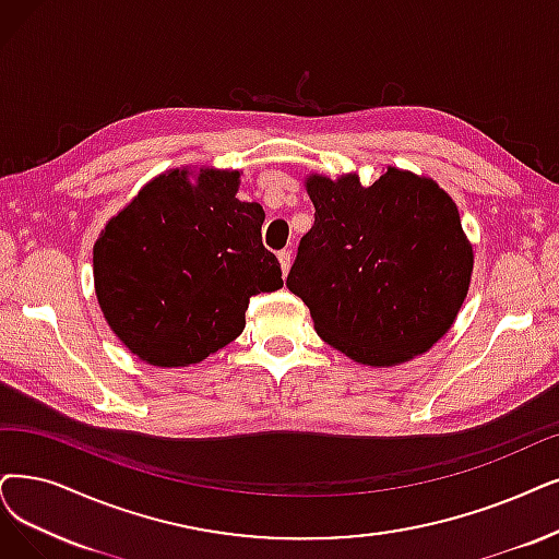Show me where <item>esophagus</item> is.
I'll use <instances>...</instances> for the list:
<instances>
[{"mask_svg": "<svg viewBox=\"0 0 559 559\" xmlns=\"http://www.w3.org/2000/svg\"><path fill=\"white\" fill-rule=\"evenodd\" d=\"M277 259H280V265H282V273L286 275V273H288V267H292V261H294L292 250H282V252L277 254Z\"/></svg>", "mask_w": 559, "mask_h": 559, "instance_id": "obj_1", "label": "esophagus"}]
</instances>
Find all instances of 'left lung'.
<instances>
[{"mask_svg": "<svg viewBox=\"0 0 559 559\" xmlns=\"http://www.w3.org/2000/svg\"><path fill=\"white\" fill-rule=\"evenodd\" d=\"M314 225L286 277L319 337L350 360L392 367L427 353L467 296L473 245L452 197L388 167L371 186L311 174Z\"/></svg>", "mask_w": 559, "mask_h": 559, "instance_id": "1", "label": "left lung"}]
</instances>
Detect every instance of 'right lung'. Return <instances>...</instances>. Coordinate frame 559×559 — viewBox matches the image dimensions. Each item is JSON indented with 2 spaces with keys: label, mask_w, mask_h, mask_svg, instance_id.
Masks as SVG:
<instances>
[{
  "label": "right lung",
  "mask_w": 559,
  "mask_h": 559,
  "mask_svg": "<svg viewBox=\"0 0 559 559\" xmlns=\"http://www.w3.org/2000/svg\"><path fill=\"white\" fill-rule=\"evenodd\" d=\"M238 178L219 169L155 176L94 245L103 314L153 367L206 360L242 332L252 296L284 284L261 242L265 213L236 199Z\"/></svg>",
  "instance_id": "obj_1"
}]
</instances>
